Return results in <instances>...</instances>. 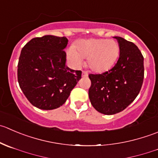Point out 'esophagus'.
Returning a JSON list of instances; mask_svg holds the SVG:
<instances>
[{"mask_svg":"<svg viewBox=\"0 0 158 158\" xmlns=\"http://www.w3.org/2000/svg\"><path fill=\"white\" fill-rule=\"evenodd\" d=\"M82 76H83V77H87V76H88V73H87V72L85 71H82Z\"/></svg>","mask_w":158,"mask_h":158,"instance_id":"1","label":"esophagus"}]
</instances>
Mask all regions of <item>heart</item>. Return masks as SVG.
<instances>
[{
    "mask_svg": "<svg viewBox=\"0 0 158 158\" xmlns=\"http://www.w3.org/2000/svg\"><path fill=\"white\" fill-rule=\"evenodd\" d=\"M120 46L114 40L89 39L77 42L76 48L70 47L68 57L76 65L82 63V57L87 58V65L97 73L110 69L117 59Z\"/></svg>",
    "mask_w": 158,
    "mask_h": 158,
    "instance_id": "b5f03b06",
    "label": "heart"
}]
</instances>
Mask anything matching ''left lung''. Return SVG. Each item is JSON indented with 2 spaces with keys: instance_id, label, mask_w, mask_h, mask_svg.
Listing matches in <instances>:
<instances>
[{
  "instance_id": "8db88e82",
  "label": "left lung",
  "mask_w": 158,
  "mask_h": 158,
  "mask_svg": "<svg viewBox=\"0 0 158 158\" xmlns=\"http://www.w3.org/2000/svg\"><path fill=\"white\" fill-rule=\"evenodd\" d=\"M120 46V57L111 69L89 74V97L101 113L113 115L127 108L140 91L144 76L143 56L137 45L121 37H114Z\"/></svg>"
}]
</instances>
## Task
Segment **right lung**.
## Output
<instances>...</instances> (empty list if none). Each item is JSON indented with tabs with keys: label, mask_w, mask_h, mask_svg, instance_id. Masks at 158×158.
<instances>
[{
	"label": "right lung",
	"mask_w": 158,
	"mask_h": 158,
	"mask_svg": "<svg viewBox=\"0 0 158 158\" xmlns=\"http://www.w3.org/2000/svg\"><path fill=\"white\" fill-rule=\"evenodd\" d=\"M65 37L34 38L21 49L18 81L27 100L41 110L59 108L81 79L82 72L65 65Z\"/></svg>",
	"instance_id": "obj_1"
}]
</instances>
